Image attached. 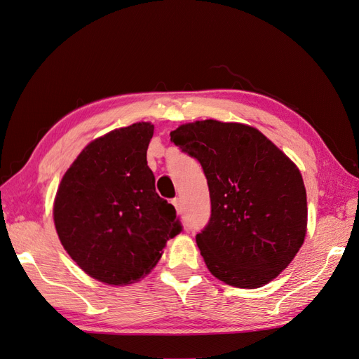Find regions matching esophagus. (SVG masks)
Instances as JSON below:
<instances>
[{
	"label": "esophagus",
	"instance_id": "1",
	"mask_svg": "<svg viewBox=\"0 0 359 359\" xmlns=\"http://www.w3.org/2000/svg\"><path fill=\"white\" fill-rule=\"evenodd\" d=\"M171 203H172V205H175V207H176V210H177V213H179V211H180V200H179V198H175V200H172Z\"/></svg>",
	"mask_w": 359,
	"mask_h": 359
}]
</instances>
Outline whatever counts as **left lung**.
Returning a JSON list of instances; mask_svg holds the SVG:
<instances>
[{
	"label": "left lung",
	"instance_id": "left-lung-1",
	"mask_svg": "<svg viewBox=\"0 0 359 359\" xmlns=\"http://www.w3.org/2000/svg\"><path fill=\"white\" fill-rule=\"evenodd\" d=\"M170 137L207 177L211 216L196 244L208 271L238 288L272 281L306 236V189L297 165L245 124L205 119Z\"/></svg>",
	"mask_w": 359,
	"mask_h": 359
}]
</instances>
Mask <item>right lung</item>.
I'll return each instance as SVG.
<instances>
[{"instance_id":"obj_1","label":"right lung","mask_w":359,"mask_h":359,"mask_svg":"<svg viewBox=\"0 0 359 359\" xmlns=\"http://www.w3.org/2000/svg\"><path fill=\"white\" fill-rule=\"evenodd\" d=\"M151 123L116 128L88 143L65 172L53 216L59 240L87 275L109 285L139 281L182 224L155 191L146 161Z\"/></svg>"}]
</instances>
